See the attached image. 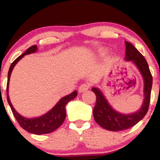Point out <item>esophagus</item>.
Masks as SVG:
<instances>
[{
  "instance_id": "34e87169",
  "label": "esophagus",
  "mask_w": 160,
  "mask_h": 160,
  "mask_svg": "<svg viewBox=\"0 0 160 160\" xmlns=\"http://www.w3.org/2000/svg\"><path fill=\"white\" fill-rule=\"evenodd\" d=\"M90 85L88 83H82L80 87H79V92L82 93V92H84L86 90H88L90 88Z\"/></svg>"
}]
</instances>
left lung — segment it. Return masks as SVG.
Instances as JSON below:
<instances>
[{"instance_id": "8db88e82", "label": "left lung", "mask_w": 160, "mask_h": 160, "mask_svg": "<svg viewBox=\"0 0 160 160\" xmlns=\"http://www.w3.org/2000/svg\"><path fill=\"white\" fill-rule=\"evenodd\" d=\"M125 60L132 61L138 67L144 80V101L139 110L130 114L118 112L112 108L101 90L96 88H92L97 100L93 110L94 120L103 128L112 132L128 129L136 125L146 114L150 102L152 77L149 65L144 56L133 45L125 41Z\"/></svg>"}]
</instances>
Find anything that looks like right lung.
<instances>
[{
	"label": "right lung",
	"instance_id": "1",
	"mask_svg": "<svg viewBox=\"0 0 160 160\" xmlns=\"http://www.w3.org/2000/svg\"><path fill=\"white\" fill-rule=\"evenodd\" d=\"M37 46H32L28 48L23 54L19 56L14 62L11 63L10 69H9L8 74V83H7V100L10 105L13 114L16 118L17 122L20 125L23 129L30 133L35 134V135H43V134L51 133L57 129L62 123L66 118V105L67 103L70 101L73 100L77 96V91L74 90L72 93L67 96L63 97L59 101V102L52 108L49 111H48L46 114H43L42 116H40L38 118H27L23 117L21 114H19L15 109L13 108L12 104L11 103L10 98L8 95V86L9 81H10V77L11 72L14 69V66L16 65L18 62L25 56V55L34 53L37 51Z\"/></svg>",
	"mask_w": 160,
	"mask_h": 160
}]
</instances>
